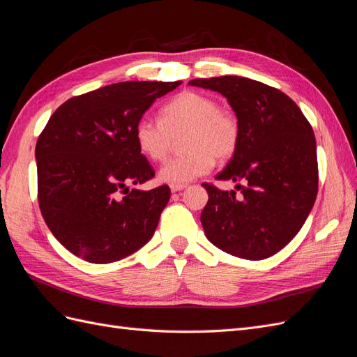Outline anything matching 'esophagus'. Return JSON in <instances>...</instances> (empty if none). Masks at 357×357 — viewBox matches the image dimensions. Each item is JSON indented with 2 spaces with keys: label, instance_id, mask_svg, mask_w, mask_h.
Here are the masks:
<instances>
[{
  "label": "esophagus",
  "instance_id": "34e87169",
  "mask_svg": "<svg viewBox=\"0 0 357 357\" xmlns=\"http://www.w3.org/2000/svg\"><path fill=\"white\" fill-rule=\"evenodd\" d=\"M186 188V185H171L169 186V189H171V192H180V190H183V189H185Z\"/></svg>",
  "mask_w": 357,
  "mask_h": 357
}]
</instances>
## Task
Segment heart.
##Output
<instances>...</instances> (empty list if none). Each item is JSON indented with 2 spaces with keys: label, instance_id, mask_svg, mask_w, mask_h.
I'll return each instance as SVG.
<instances>
[{
  "label": "heart",
  "instance_id": "1",
  "mask_svg": "<svg viewBox=\"0 0 357 357\" xmlns=\"http://www.w3.org/2000/svg\"><path fill=\"white\" fill-rule=\"evenodd\" d=\"M183 147L188 153L171 158L159 168V180L168 185L186 183L205 176L218 160L229 159L238 146L240 125L236 117L219 109L208 95L185 91L171 98L159 112V121L138 119L134 128L135 144L143 156L162 160L169 150L171 139L185 132Z\"/></svg>",
  "mask_w": 357,
  "mask_h": 357
}]
</instances>
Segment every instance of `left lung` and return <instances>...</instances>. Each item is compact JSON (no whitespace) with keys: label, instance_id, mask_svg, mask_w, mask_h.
<instances>
[{"label":"left lung","instance_id":"1","mask_svg":"<svg viewBox=\"0 0 357 357\" xmlns=\"http://www.w3.org/2000/svg\"><path fill=\"white\" fill-rule=\"evenodd\" d=\"M189 84L222 93L235 112L240 139L215 180L208 183L201 223L210 243L248 261H261L291 241L305 223L319 189L316 138L310 122L286 93L238 75L195 79Z\"/></svg>","mask_w":357,"mask_h":357}]
</instances>
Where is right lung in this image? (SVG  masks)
Listing matches in <instances>:
<instances>
[{"label":"right lung","instance_id":"right-lung-1","mask_svg":"<svg viewBox=\"0 0 357 357\" xmlns=\"http://www.w3.org/2000/svg\"><path fill=\"white\" fill-rule=\"evenodd\" d=\"M181 82H121L63 102L37 139L40 210L55 238L92 264L152 238L171 190L129 189L155 177L134 138L138 119Z\"/></svg>","mask_w":357,"mask_h":357}]
</instances>
